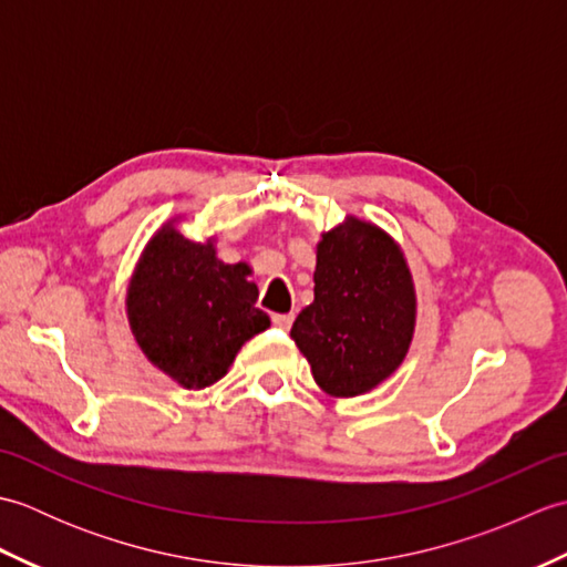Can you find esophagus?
Returning a JSON list of instances; mask_svg holds the SVG:
<instances>
[{
  "mask_svg": "<svg viewBox=\"0 0 567 567\" xmlns=\"http://www.w3.org/2000/svg\"><path fill=\"white\" fill-rule=\"evenodd\" d=\"M292 321H295V315H272V323L280 331H290Z\"/></svg>",
  "mask_w": 567,
  "mask_h": 567,
  "instance_id": "1",
  "label": "esophagus"
}]
</instances>
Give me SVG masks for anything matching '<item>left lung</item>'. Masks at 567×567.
Listing matches in <instances>:
<instances>
[{"label": "left lung", "mask_w": 567, "mask_h": 567, "mask_svg": "<svg viewBox=\"0 0 567 567\" xmlns=\"http://www.w3.org/2000/svg\"><path fill=\"white\" fill-rule=\"evenodd\" d=\"M414 315V282L400 246L351 216L321 236L315 302L299 311L290 336L323 392L355 396L402 365Z\"/></svg>", "instance_id": "left-lung-1"}]
</instances>
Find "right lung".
Returning <instances> with one entry per match:
<instances>
[{
	"instance_id": "add662e5",
	"label": "right lung",
	"mask_w": 567,
	"mask_h": 567,
	"mask_svg": "<svg viewBox=\"0 0 567 567\" xmlns=\"http://www.w3.org/2000/svg\"><path fill=\"white\" fill-rule=\"evenodd\" d=\"M248 275L246 262L216 258L214 244H192L163 226L141 256L126 297L141 351L187 390L221 380L240 346L270 327Z\"/></svg>"
}]
</instances>
